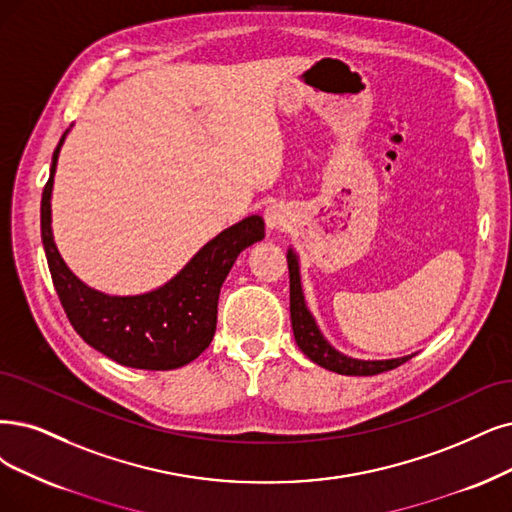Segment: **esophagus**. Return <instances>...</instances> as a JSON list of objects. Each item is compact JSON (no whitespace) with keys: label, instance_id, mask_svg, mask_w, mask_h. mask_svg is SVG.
Segmentation results:
<instances>
[{"label":"esophagus","instance_id":"obj_1","mask_svg":"<svg viewBox=\"0 0 512 512\" xmlns=\"http://www.w3.org/2000/svg\"><path fill=\"white\" fill-rule=\"evenodd\" d=\"M289 217H291V213H289V208L285 204L276 202V204H270L266 208V223H268L270 230H282V227H287Z\"/></svg>","mask_w":512,"mask_h":512}]
</instances>
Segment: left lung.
<instances>
[{"instance_id": "8db88e82", "label": "left lung", "mask_w": 512, "mask_h": 512, "mask_svg": "<svg viewBox=\"0 0 512 512\" xmlns=\"http://www.w3.org/2000/svg\"><path fill=\"white\" fill-rule=\"evenodd\" d=\"M287 263H289V282H291V325L293 335L299 350L304 352L312 363L325 367L329 371H335L339 375H377L390 369H396L399 365L407 363L411 356H399V358H386V361H363V358H352L344 352L335 350L327 337L320 333L312 312L306 306L304 289H301V274H299V257L293 249L287 251Z\"/></svg>"}]
</instances>
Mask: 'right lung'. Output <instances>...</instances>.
Returning a JSON list of instances; mask_svg holds the SVG:
<instances>
[{
	"instance_id": "right-lung-1",
	"label": "right lung",
	"mask_w": 512,
	"mask_h": 512,
	"mask_svg": "<svg viewBox=\"0 0 512 512\" xmlns=\"http://www.w3.org/2000/svg\"><path fill=\"white\" fill-rule=\"evenodd\" d=\"M67 135L69 130L54 149L42 194V242L69 323L88 346L124 367L168 371L192 363L215 335L221 285L236 257L266 236L263 219L251 215L227 227L154 291L109 295L92 289L67 268L52 236V185Z\"/></svg>"
}]
</instances>
